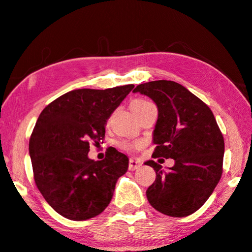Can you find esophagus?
I'll return each instance as SVG.
<instances>
[{"mask_svg": "<svg viewBox=\"0 0 252 252\" xmlns=\"http://www.w3.org/2000/svg\"><path fill=\"white\" fill-rule=\"evenodd\" d=\"M141 167V161L136 158H130L129 159V165H128V169L129 170H136Z\"/></svg>", "mask_w": 252, "mask_h": 252, "instance_id": "34e87169", "label": "esophagus"}]
</instances>
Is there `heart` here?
Wrapping results in <instances>:
<instances>
[{"label":"heart","mask_w":252,"mask_h":252,"mask_svg":"<svg viewBox=\"0 0 252 252\" xmlns=\"http://www.w3.org/2000/svg\"><path fill=\"white\" fill-rule=\"evenodd\" d=\"M148 103H150V102L145 101V100H135V101L133 102V104H132V108L135 107V105L148 104ZM120 147H122L123 149H125V150H129V149H133V148L135 147V145L132 144V143H128V142H123V143L120 144Z\"/></svg>","instance_id":"heart-1"}]
</instances>
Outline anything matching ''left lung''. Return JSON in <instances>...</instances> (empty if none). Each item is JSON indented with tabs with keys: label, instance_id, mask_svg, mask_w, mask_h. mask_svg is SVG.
<instances>
[{
	"label": "left lung",
	"instance_id": "obj_1",
	"mask_svg": "<svg viewBox=\"0 0 252 252\" xmlns=\"http://www.w3.org/2000/svg\"><path fill=\"white\" fill-rule=\"evenodd\" d=\"M133 92L149 96L158 107L152 157L175 161L168 170L153 160L144 163L157 175L147 189L148 201L161 214L189 216L203 206L220 180L223 134L210 108L181 84L153 81L140 84Z\"/></svg>",
	"mask_w": 252,
	"mask_h": 252
}]
</instances>
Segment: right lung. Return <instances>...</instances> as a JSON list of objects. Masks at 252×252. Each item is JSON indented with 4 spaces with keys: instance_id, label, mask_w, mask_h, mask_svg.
Masks as SVG:
<instances>
[{
    "instance_id": "right-lung-1",
    "label": "right lung",
    "mask_w": 252,
    "mask_h": 252,
    "mask_svg": "<svg viewBox=\"0 0 252 252\" xmlns=\"http://www.w3.org/2000/svg\"><path fill=\"white\" fill-rule=\"evenodd\" d=\"M133 87L70 91L39 115L29 140L34 180L61 216L90 220L110 203L117 180L128 169V158L115 148L100 161L87 153L91 142L103 140L107 120Z\"/></svg>"
}]
</instances>
